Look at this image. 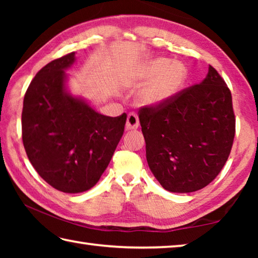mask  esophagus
Listing matches in <instances>:
<instances>
[{
    "instance_id": "esophagus-1",
    "label": "esophagus",
    "mask_w": 258,
    "mask_h": 258,
    "mask_svg": "<svg viewBox=\"0 0 258 258\" xmlns=\"http://www.w3.org/2000/svg\"><path fill=\"white\" fill-rule=\"evenodd\" d=\"M139 117L135 112H130L126 120V130H137L139 127Z\"/></svg>"
}]
</instances>
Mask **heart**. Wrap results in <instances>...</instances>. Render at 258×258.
<instances>
[{"instance_id":"heart-1","label":"heart","mask_w":258,"mask_h":258,"mask_svg":"<svg viewBox=\"0 0 258 258\" xmlns=\"http://www.w3.org/2000/svg\"><path fill=\"white\" fill-rule=\"evenodd\" d=\"M186 80L187 69L180 61L164 56L147 61L135 76L138 84H147L139 92V101L150 108L164 107L180 94Z\"/></svg>"}]
</instances>
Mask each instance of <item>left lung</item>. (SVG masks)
Instances as JSON below:
<instances>
[{"label": "left lung", "mask_w": 258, "mask_h": 258, "mask_svg": "<svg viewBox=\"0 0 258 258\" xmlns=\"http://www.w3.org/2000/svg\"><path fill=\"white\" fill-rule=\"evenodd\" d=\"M150 171L165 190L203 189L223 168L232 148V95L212 66L205 80L164 107L140 109Z\"/></svg>", "instance_id": "8db88e82"}]
</instances>
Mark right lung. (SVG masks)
<instances>
[{
	"label": "right lung",
	"mask_w": 258,
	"mask_h": 258,
	"mask_svg": "<svg viewBox=\"0 0 258 258\" xmlns=\"http://www.w3.org/2000/svg\"><path fill=\"white\" fill-rule=\"evenodd\" d=\"M75 52L43 67L24 98L23 142L33 167L45 182L66 194L97 184L123 137L126 113L101 115L67 87L66 71Z\"/></svg>",
	"instance_id": "obj_1"
}]
</instances>
